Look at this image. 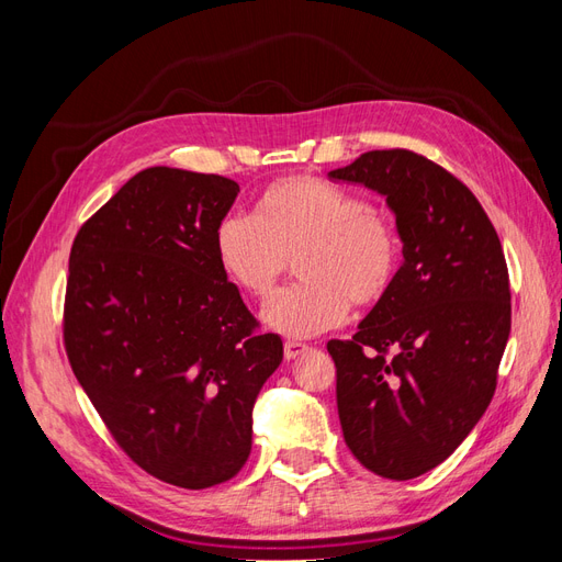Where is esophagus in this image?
Here are the masks:
<instances>
[{
    "label": "esophagus",
    "mask_w": 562,
    "mask_h": 562,
    "mask_svg": "<svg viewBox=\"0 0 562 562\" xmlns=\"http://www.w3.org/2000/svg\"><path fill=\"white\" fill-rule=\"evenodd\" d=\"M310 349H312L310 345H304V342H295V339H288V342L283 345V353H285V359H297V356L307 353Z\"/></svg>",
    "instance_id": "34e87169"
}]
</instances>
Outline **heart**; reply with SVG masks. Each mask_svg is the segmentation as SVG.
<instances>
[{
    "instance_id": "b5f03b06",
    "label": "heart",
    "mask_w": 562,
    "mask_h": 562,
    "mask_svg": "<svg viewBox=\"0 0 562 562\" xmlns=\"http://www.w3.org/2000/svg\"><path fill=\"white\" fill-rule=\"evenodd\" d=\"M225 274L246 295L267 302L291 260L302 283L265 310L288 337H314L342 323L353 307L380 304L396 283L401 236L384 211L342 187L312 176L271 182L252 215L227 213L215 229Z\"/></svg>"
}]
</instances>
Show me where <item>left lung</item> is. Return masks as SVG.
Returning <instances> with one entry per match:
<instances>
[{
  "label": "left lung",
  "instance_id": "1",
  "mask_svg": "<svg viewBox=\"0 0 562 562\" xmlns=\"http://www.w3.org/2000/svg\"><path fill=\"white\" fill-rule=\"evenodd\" d=\"M330 178L370 187L396 213V283L328 353L349 450L411 481L446 462L495 396L512 333L504 250L469 187L417 151L372 149Z\"/></svg>",
  "mask_w": 562,
  "mask_h": 562
}]
</instances>
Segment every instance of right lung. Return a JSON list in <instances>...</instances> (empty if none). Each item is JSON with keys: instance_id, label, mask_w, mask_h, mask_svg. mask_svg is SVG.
<instances>
[{"instance_id": "right-lung-1", "label": "right lung", "mask_w": 562, "mask_h": 562, "mask_svg": "<svg viewBox=\"0 0 562 562\" xmlns=\"http://www.w3.org/2000/svg\"><path fill=\"white\" fill-rule=\"evenodd\" d=\"M236 194L223 176L145 168L70 250L63 342L75 378L131 462L187 490L241 471L252 403L283 359L217 260Z\"/></svg>"}]
</instances>
